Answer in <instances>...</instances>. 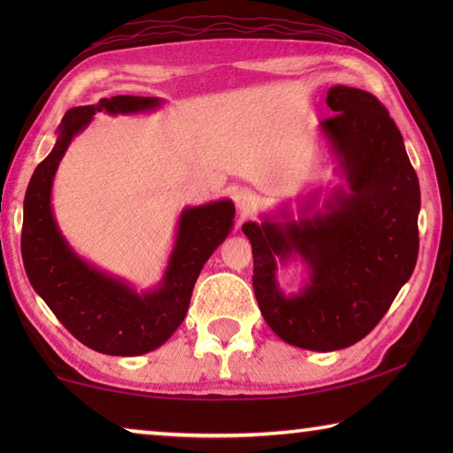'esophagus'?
Returning <instances> with one entry per match:
<instances>
[{
	"label": "esophagus",
	"mask_w": 453,
	"mask_h": 453,
	"mask_svg": "<svg viewBox=\"0 0 453 453\" xmlns=\"http://www.w3.org/2000/svg\"><path fill=\"white\" fill-rule=\"evenodd\" d=\"M234 199H235V205H237V210H240L242 216H250V213L254 211L256 205H257V196L250 189L235 191Z\"/></svg>",
	"instance_id": "obj_1"
}]
</instances>
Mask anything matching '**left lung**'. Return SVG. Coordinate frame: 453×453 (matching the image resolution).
I'll return each instance as SVG.
<instances>
[{
  "mask_svg": "<svg viewBox=\"0 0 453 453\" xmlns=\"http://www.w3.org/2000/svg\"><path fill=\"white\" fill-rule=\"evenodd\" d=\"M326 102L335 116L319 127L348 191L335 189L326 211L311 218L242 226L264 319L283 342L313 351L364 340L410 280L419 250V183L400 129L370 91L335 86ZM294 253L309 265L311 281L300 295L283 296L274 270Z\"/></svg>",
  "mask_w": 453,
  "mask_h": 453,
  "instance_id": "obj_1",
  "label": "left lung"
}]
</instances>
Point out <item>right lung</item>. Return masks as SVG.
Listing matches in <instances>:
<instances>
[{
	"instance_id": "obj_1",
	"label": "right lung",
	"mask_w": 453,
	"mask_h": 453,
	"mask_svg": "<svg viewBox=\"0 0 453 453\" xmlns=\"http://www.w3.org/2000/svg\"><path fill=\"white\" fill-rule=\"evenodd\" d=\"M157 105L159 97L116 96L72 107L61 119L51 153L35 167L24 199L21 256L29 281L75 340L107 356H142L170 340L186 318L203 264L234 226L235 208L229 199L183 210L164 280L145 294L83 262L64 240L51 211V186L73 135L97 111L116 116Z\"/></svg>"
}]
</instances>
